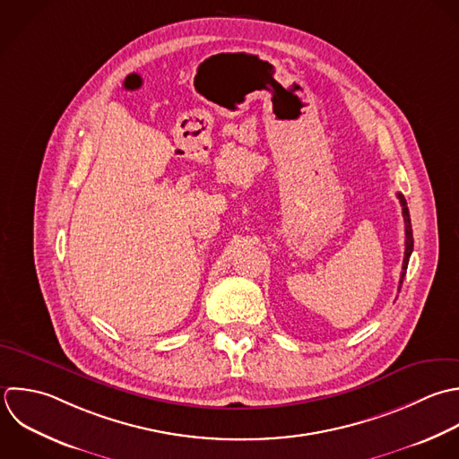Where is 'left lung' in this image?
I'll use <instances>...</instances> for the list:
<instances>
[{
	"label": "left lung",
	"instance_id": "1",
	"mask_svg": "<svg viewBox=\"0 0 459 459\" xmlns=\"http://www.w3.org/2000/svg\"><path fill=\"white\" fill-rule=\"evenodd\" d=\"M399 202L403 207V216H404V230H406V250H404V263H403V273H401V282H399V291L403 286V281L406 277V270H408V263H410V255L413 252V230H411V220H410V209L406 204V198L399 193Z\"/></svg>",
	"mask_w": 459,
	"mask_h": 459
}]
</instances>
